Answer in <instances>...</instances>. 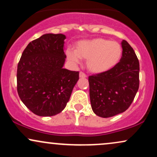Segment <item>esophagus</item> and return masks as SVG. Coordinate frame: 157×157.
I'll use <instances>...</instances> for the list:
<instances>
[{"label": "esophagus", "instance_id": "34e87169", "mask_svg": "<svg viewBox=\"0 0 157 157\" xmlns=\"http://www.w3.org/2000/svg\"><path fill=\"white\" fill-rule=\"evenodd\" d=\"M87 77V75H86L84 72H82V71H80V77L81 78H86V77Z\"/></svg>", "mask_w": 157, "mask_h": 157}]
</instances>
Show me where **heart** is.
<instances>
[{
  "mask_svg": "<svg viewBox=\"0 0 157 157\" xmlns=\"http://www.w3.org/2000/svg\"><path fill=\"white\" fill-rule=\"evenodd\" d=\"M122 48L120 43L105 38L80 41L75 52L66 51L68 59L77 63L79 59L87 60L86 66L91 72L102 73L109 71L120 62Z\"/></svg>",
  "mask_w": 157,
  "mask_h": 157,
  "instance_id": "1",
  "label": "heart"
}]
</instances>
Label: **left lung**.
<instances>
[{
  "instance_id": "1",
  "label": "left lung",
  "mask_w": 157,
  "mask_h": 157,
  "mask_svg": "<svg viewBox=\"0 0 157 157\" xmlns=\"http://www.w3.org/2000/svg\"><path fill=\"white\" fill-rule=\"evenodd\" d=\"M122 55L116 66L89 77L93 111L103 118L124 112L134 100L140 86V63L133 48L122 41Z\"/></svg>"
}]
</instances>
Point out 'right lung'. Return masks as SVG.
<instances>
[{
  "label": "right lung",
  "instance_id": "1",
  "mask_svg": "<svg viewBox=\"0 0 157 157\" xmlns=\"http://www.w3.org/2000/svg\"><path fill=\"white\" fill-rule=\"evenodd\" d=\"M65 39L62 34H46L34 40L17 64V93L24 105L38 116L60 113L79 80V71L63 68Z\"/></svg>",
  "mask_w": 157,
  "mask_h": 157
}]
</instances>
